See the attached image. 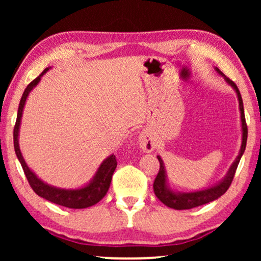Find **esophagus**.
<instances>
[{
  "label": "esophagus",
  "instance_id": "34e87169",
  "mask_svg": "<svg viewBox=\"0 0 261 261\" xmlns=\"http://www.w3.org/2000/svg\"><path fill=\"white\" fill-rule=\"evenodd\" d=\"M139 146H140L141 151L148 153L155 148V142L151 135H149V133H147V132H141L140 135H139Z\"/></svg>",
  "mask_w": 261,
  "mask_h": 261
}]
</instances>
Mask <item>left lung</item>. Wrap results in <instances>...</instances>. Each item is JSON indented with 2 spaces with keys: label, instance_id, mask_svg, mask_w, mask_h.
I'll list each match as a JSON object with an SVG mask.
<instances>
[{
  "label": "left lung",
  "instance_id": "obj_1",
  "mask_svg": "<svg viewBox=\"0 0 261 261\" xmlns=\"http://www.w3.org/2000/svg\"><path fill=\"white\" fill-rule=\"evenodd\" d=\"M219 73L222 74V72L219 69H216ZM224 80H226L228 83H229L231 87L235 89L238 94L239 98V106H240V112H241V122H242V145L240 149V154L238 155L237 160H235L233 165H231L229 172L226 176V178L219 183L215 187L206 189V190L202 191H196V192H189V194H176V192L171 191L166 187V179H165V170H164V164L163 160L160 156H158L160 167L159 172L156 174L154 183H153V190H154V194L156 197L159 198L160 202H163L164 204L170 206V208L176 209V210H185V209H192L196 208V206L206 204V203L213 202L221 197L224 192H226L228 189H229L231 181L234 179L235 172H237L239 162H240L242 153L245 152L246 148V142H247V123H246L245 119V112H244V103H242L241 94L239 91L237 84L234 83L233 81L229 80V78L224 76Z\"/></svg>",
  "mask_w": 261,
  "mask_h": 261
}]
</instances>
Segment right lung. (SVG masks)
I'll return each instance as SVG.
<instances>
[{
	"mask_svg": "<svg viewBox=\"0 0 261 261\" xmlns=\"http://www.w3.org/2000/svg\"><path fill=\"white\" fill-rule=\"evenodd\" d=\"M48 69H45L42 71L41 74L31 82L30 84L27 85V88L24 89L22 97H21L20 105H19V110H17V117L15 126H14V148H15V153L17 159L22 166V170L24 174H26V178L30 183L31 188L33 189V191L40 197L47 199V201L56 203L58 205L66 206V208L71 209H83L88 208V206H91L98 203L101 199L105 197L108 192V189L110 187V183H112L113 173L115 171L117 166V162L115 155H110L109 158H107L105 162L102 163V165L99 166V169L96 173V176L92 181L85 188L78 189V190H63V189H57L53 187H49V185L45 184L44 181H41L39 178L35 176V174L30 170V167L27 166V164L24 163L22 158V154H21L20 148H19V142H17V137H19V127H20V121L21 116H22V110L24 102H26V98L30 91L35 87L40 81V77L44 74Z\"/></svg>",
	"mask_w": 261,
	"mask_h": 261,
	"instance_id": "right-lung-1",
	"label": "right lung"
}]
</instances>
